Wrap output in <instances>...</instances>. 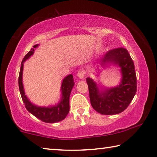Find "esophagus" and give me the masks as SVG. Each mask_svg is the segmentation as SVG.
I'll list each match as a JSON object with an SVG mask.
<instances>
[{"instance_id": "34e87169", "label": "esophagus", "mask_w": 157, "mask_h": 157, "mask_svg": "<svg viewBox=\"0 0 157 157\" xmlns=\"http://www.w3.org/2000/svg\"><path fill=\"white\" fill-rule=\"evenodd\" d=\"M78 77L79 79H84V71L80 70L78 71Z\"/></svg>"}]
</instances>
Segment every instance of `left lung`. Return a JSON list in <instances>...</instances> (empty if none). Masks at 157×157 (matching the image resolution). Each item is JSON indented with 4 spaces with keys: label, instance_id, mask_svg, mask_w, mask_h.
Here are the masks:
<instances>
[{
    "label": "left lung",
    "instance_id": "obj_1",
    "mask_svg": "<svg viewBox=\"0 0 157 157\" xmlns=\"http://www.w3.org/2000/svg\"><path fill=\"white\" fill-rule=\"evenodd\" d=\"M109 66L121 68V80L116 86H99L92 78H86L92 107L103 115H114L125 110L136 94L137 87L134 62L126 49L120 48L108 51L99 61L95 71L101 72ZM93 74L98 75L95 72Z\"/></svg>",
    "mask_w": 157,
    "mask_h": 157
}]
</instances>
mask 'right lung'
Here are the masks:
<instances>
[{"instance_id": "right-lung-1", "label": "right lung", "mask_w": 157, "mask_h": 157, "mask_svg": "<svg viewBox=\"0 0 157 157\" xmlns=\"http://www.w3.org/2000/svg\"><path fill=\"white\" fill-rule=\"evenodd\" d=\"M39 44H36L33 48L28 52L21 62L19 77H18V86L22 100L24 102L25 108L30 113L40 119L41 121L48 123H55L64 119L70 109L69 106V98L71 91L74 86V80L72 74L67 75L62 79L61 84V97L59 101L57 104L48 106H38L29 100L25 95L24 86L23 83V65L26 60L33 56L34 50L39 47Z\"/></svg>"}]
</instances>
